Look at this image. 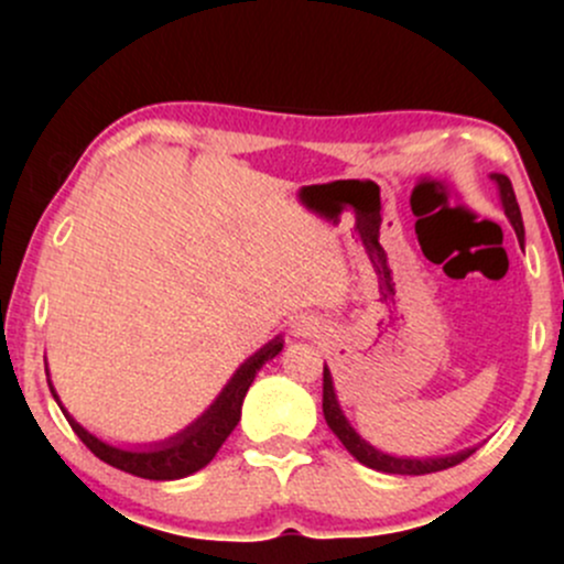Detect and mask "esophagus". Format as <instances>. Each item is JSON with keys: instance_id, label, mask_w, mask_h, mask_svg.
Listing matches in <instances>:
<instances>
[{"instance_id": "34e87169", "label": "esophagus", "mask_w": 564, "mask_h": 564, "mask_svg": "<svg viewBox=\"0 0 564 564\" xmlns=\"http://www.w3.org/2000/svg\"><path fill=\"white\" fill-rule=\"evenodd\" d=\"M315 332H318V326L313 318H300L294 323V336H313Z\"/></svg>"}]
</instances>
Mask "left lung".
<instances>
[{"mask_svg": "<svg viewBox=\"0 0 564 564\" xmlns=\"http://www.w3.org/2000/svg\"><path fill=\"white\" fill-rule=\"evenodd\" d=\"M498 187V198H501L503 206V215L514 228L517 238L520 243L525 241V228H522V215H520V204H517L514 196V187H511V180L507 174H490ZM323 416H326V424L332 426V432L336 437L341 440V445L358 458L364 467H371L377 471H384V475H430V471H440V469H448L462 464L464 458H469L471 453L477 448H467V451H458V453H448V456H426V458H411V456H392V453H384L379 448H373L368 440H364L355 432V426L347 422L345 411H341L339 398H336L334 390V379L328 366H323Z\"/></svg>", "mask_w": 564, "mask_h": 564, "instance_id": "left-lung-1", "label": "left lung"}]
</instances>
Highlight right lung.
Listing matches in <instances>:
<instances>
[{
	"mask_svg": "<svg viewBox=\"0 0 564 564\" xmlns=\"http://www.w3.org/2000/svg\"><path fill=\"white\" fill-rule=\"evenodd\" d=\"M281 349H283V336L278 334L275 339H270L268 345L257 349L251 358H246L243 364L236 368V373H232L228 384L223 387V392L217 394L215 403L206 408L196 422L187 424L185 430L177 432V435L159 440V443L134 445V448L111 445L106 443V440L95 437L89 430H84L66 408H63L53 381H50V371H47V381H50V392H53L57 405H61V411L66 413L70 430L79 435L82 443L87 445L100 462L111 464V467L121 471H129V475L134 477H145V480H180V477H187L193 475V471L204 469L206 464L217 456V451L223 448L225 440H228L232 430H236V424L241 422L243 398L246 392H249L257 371H260L268 360H273Z\"/></svg>",
	"mask_w": 564,
	"mask_h": 564,
	"instance_id": "1",
	"label": "right lung"
}]
</instances>
